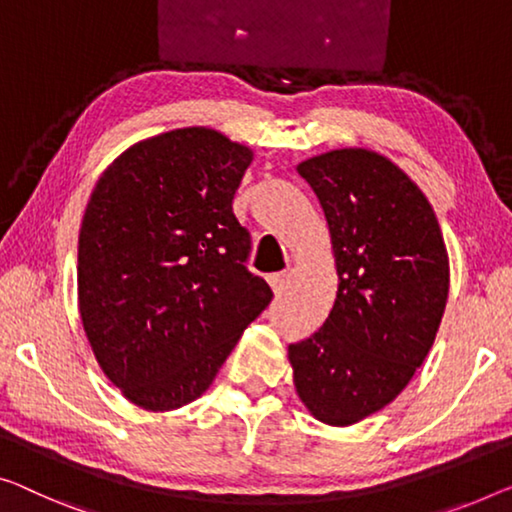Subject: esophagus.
Segmentation results:
<instances>
[{
	"label": "esophagus",
	"instance_id": "esophagus-1",
	"mask_svg": "<svg viewBox=\"0 0 512 512\" xmlns=\"http://www.w3.org/2000/svg\"><path fill=\"white\" fill-rule=\"evenodd\" d=\"M269 285L273 287V292L280 296L289 285V276L287 273H273V276H269Z\"/></svg>",
	"mask_w": 512,
	"mask_h": 512
}]
</instances>
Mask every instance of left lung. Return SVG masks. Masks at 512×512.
I'll return each mask as SVG.
<instances>
[{"mask_svg": "<svg viewBox=\"0 0 512 512\" xmlns=\"http://www.w3.org/2000/svg\"><path fill=\"white\" fill-rule=\"evenodd\" d=\"M296 170L329 223L338 296L324 326L289 345V363L315 418L352 425L398 398L437 338L444 236L416 183L375 151H329Z\"/></svg>", "mask_w": 512, "mask_h": 512, "instance_id": "1", "label": "left lung"}]
</instances>
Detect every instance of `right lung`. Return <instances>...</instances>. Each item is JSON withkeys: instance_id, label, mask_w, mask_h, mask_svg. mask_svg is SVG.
Listing matches in <instances>:
<instances>
[{"instance_id": "add662e5", "label": "right lung", "mask_w": 512, "mask_h": 512, "mask_svg": "<svg viewBox=\"0 0 512 512\" xmlns=\"http://www.w3.org/2000/svg\"><path fill=\"white\" fill-rule=\"evenodd\" d=\"M253 151L211 128L135 144L98 179L78 241V299L105 375L170 411L211 386L273 292L248 271L232 200Z\"/></svg>"}]
</instances>
